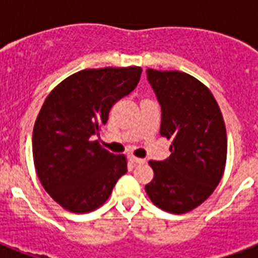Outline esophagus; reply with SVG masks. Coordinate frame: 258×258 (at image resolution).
I'll return each mask as SVG.
<instances>
[{
	"label": "esophagus",
	"mask_w": 258,
	"mask_h": 258,
	"mask_svg": "<svg viewBox=\"0 0 258 258\" xmlns=\"http://www.w3.org/2000/svg\"><path fill=\"white\" fill-rule=\"evenodd\" d=\"M130 162L134 163V165H138V163H146V159H142V158H137L134 157V155H130Z\"/></svg>",
	"instance_id": "34e87169"
}]
</instances>
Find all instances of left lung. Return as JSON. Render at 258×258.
Returning a JSON list of instances; mask_svg holds the SVG:
<instances>
[{
    "instance_id": "obj_1",
    "label": "left lung",
    "mask_w": 258,
    "mask_h": 258,
    "mask_svg": "<svg viewBox=\"0 0 258 258\" xmlns=\"http://www.w3.org/2000/svg\"><path fill=\"white\" fill-rule=\"evenodd\" d=\"M147 79L161 104V135L172 142L167 159L149 162L154 178L146 192L162 210L183 214L208 200L224 175V117L210 89L190 75L147 70Z\"/></svg>"
}]
</instances>
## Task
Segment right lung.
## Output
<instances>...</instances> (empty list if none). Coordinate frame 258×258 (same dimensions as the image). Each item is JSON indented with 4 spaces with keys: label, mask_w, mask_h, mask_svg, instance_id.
<instances>
[{
    "label": "right lung",
    "mask_w": 258,
    "mask_h": 258,
    "mask_svg": "<svg viewBox=\"0 0 258 258\" xmlns=\"http://www.w3.org/2000/svg\"><path fill=\"white\" fill-rule=\"evenodd\" d=\"M141 74V67L83 70L46 96L33 128L34 167L46 192L68 212L100 208L127 172L125 155L109 153L92 139L112 105L138 86Z\"/></svg>",
    "instance_id": "obj_1"
}]
</instances>
